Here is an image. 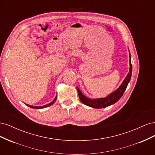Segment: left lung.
<instances>
[{
	"instance_id": "8db88e82",
	"label": "left lung",
	"mask_w": 155,
	"mask_h": 155,
	"mask_svg": "<svg viewBox=\"0 0 155 155\" xmlns=\"http://www.w3.org/2000/svg\"><path fill=\"white\" fill-rule=\"evenodd\" d=\"M129 49V48H128ZM129 72L127 75V76L124 79L123 82L121 83L120 87L116 89V91L110 93V94L107 96L105 97H99V98H95V99H92V98H89L83 94L80 89L77 86V90L78 92L79 97L81 101L85 105L91 107L92 108H94V109H102V108H105L107 107H109L112 104H115L118 101L121 97L122 96L123 94L124 93L125 89L127 87L128 83H129L131 75H132V64H131V56L129 51Z\"/></svg>"
}]
</instances>
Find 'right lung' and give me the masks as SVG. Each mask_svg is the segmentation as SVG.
<instances>
[{
    "label": "right lung",
    "instance_id": "1",
    "mask_svg": "<svg viewBox=\"0 0 155 155\" xmlns=\"http://www.w3.org/2000/svg\"><path fill=\"white\" fill-rule=\"evenodd\" d=\"M56 99H57V96H55V97L54 98V100L51 101V102H50V104H47V105H43V106H33V105H28V104H26L28 107H31V108H32V109H44V108H46V107H49V106H50V105H53L54 103H55V101H56Z\"/></svg>",
    "mask_w": 155,
    "mask_h": 155
}]
</instances>
